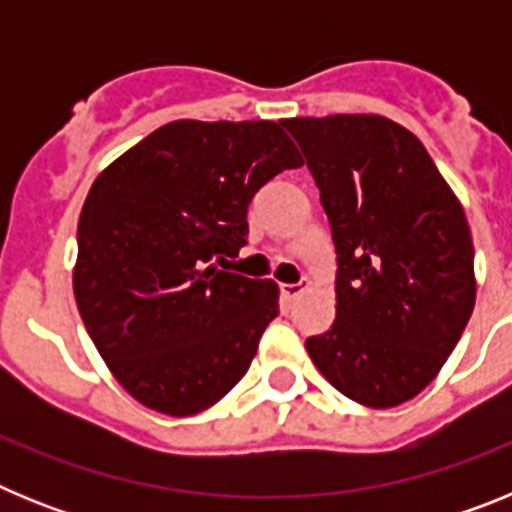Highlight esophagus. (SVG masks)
<instances>
[{"label": "esophagus", "instance_id": "esophagus-1", "mask_svg": "<svg viewBox=\"0 0 512 512\" xmlns=\"http://www.w3.org/2000/svg\"><path fill=\"white\" fill-rule=\"evenodd\" d=\"M279 292H282L284 300H295V297L302 295V284H282Z\"/></svg>", "mask_w": 512, "mask_h": 512}]
</instances>
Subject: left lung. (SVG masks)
I'll list each match as a JSON object with an SVG mask.
<instances>
[{
  "label": "left lung",
  "instance_id": "8db88e82",
  "mask_svg": "<svg viewBox=\"0 0 512 512\" xmlns=\"http://www.w3.org/2000/svg\"><path fill=\"white\" fill-rule=\"evenodd\" d=\"M336 243V320L305 341L348 400L395 408L436 379L477 297L464 207L408 128L382 115L282 120Z\"/></svg>",
  "mask_w": 512,
  "mask_h": 512
}]
</instances>
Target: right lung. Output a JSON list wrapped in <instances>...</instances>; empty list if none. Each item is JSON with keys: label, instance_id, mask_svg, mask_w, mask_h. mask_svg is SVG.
<instances>
[{"label": "right lung", "instance_id": "obj_1", "mask_svg": "<svg viewBox=\"0 0 512 512\" xmlns=\"http://www.w3.org/2000/svg\"><path fill=\"white\" fill-rule=\"evenodd\" d=\"M302 166L279 122L161 125L94 179L74 297L99 356L146 408L187 418L223 400L279 315V287L210 264L248 241V202Z\"/></svg>", "mask_w": 512, "mask_h": 512}]
</instances>
